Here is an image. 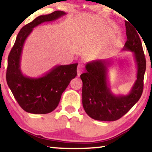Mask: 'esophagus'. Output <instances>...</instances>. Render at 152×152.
<instances>
[{"instance_id":"1","label":"esophagus","mask_w":152,"mask_h":152,"mask_svg":"<svg viewBox=\"0 0 152 152\" xmlns=\"http://www.w3.org/2000/svg\"><path fill=\"white\" fill-rule=\"evenodd\" d=\"M83 70V66L82 64H78V68H77V74L78 76L82 74Z\"/></svg>"}]
</instances>
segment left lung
Returning a JSON list of instances; mask_svg holds the SVG:
<instances>
[{
  "mask_svg": "<svg viewBox=\"0 0 152 152\" xmlns=\"http://www.w3.org/2000/svg\"><path fill=\"white\" fill-rule=\"evenodd\" d=\"M127 41L123 50H131L137 64V80L127 95L113 94L107 85V71L110 60H98L86 64L87 72L80 75L83 81L82 102L86 113L91 118L99 121H115L138 102L142 94L146 59L137 29L125 22Z\"/></svg>",
  "mask_w": 152,
  "mask_h": 152,
  "instance_id": "left-lung-1",
  "label": "left lung"
}]
</instances>
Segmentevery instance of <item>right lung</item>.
Wrapping results in <instances>:
<instances>
[{
  "instance_id": "add662e5",
  "label": "right lung",
  "mask_w": 152,
  "mask_h": 152,
  "mask_svg": "<svg viewBox=\"0 0 152 152\" xmlns=\"http://www.w3.org/2000/svg\"><path fill=\"white\" fill-rule=\"evenodd\" d=\"M65 15L64 12L55 11L39 16L24 26L8 56L7 83L18 104L27 113L46 114L55 110L62 92L77 75L78 63L56 66L43 76L35 78L25 76L20 69L23 44L32 29L44 22L53 21Z\"/></svg>"
}]
</instances>
